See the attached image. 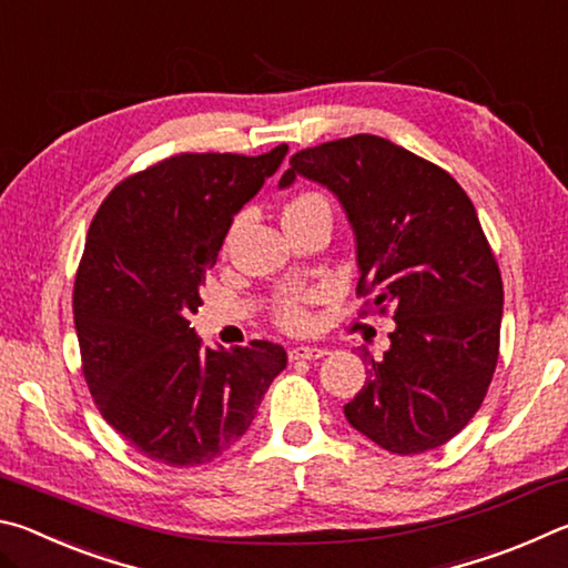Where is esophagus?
Masks as SVG:
<instances>
[{
  "instance_id": "esophagus-1",
  "label": "esophagus",
  "mask_w": 568,
  "mask_h": 568,
  "mask_svg": "<svg viewBox=\"0 0 568 568\" xmlns=\"http://www.w3.org/2000/svg\"><path fill=\"white\" fill-rule=\"evenodd\" d=\"M323 348H313V345H295V348L287 351V358L291 361H318L323 358Z\"/></svg>"
}]
</instances>
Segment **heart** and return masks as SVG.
Here are the masks:
<instances>
[{
    "label": "heart",
    "mask_w": 568,
    "mask_h": 568,
    "mask_svg": "<svg viewBox=\"0 0 568 568\" xmlns=\"http://www.w3.org/2000/svg\"><path fill=\"white\" fill-rule=\"evenodd\" d=\"M315 210H331L328 207V200H325L321 192H297L295 197L287 200L285 205V213H283V223L285 220H293V217H301L307 213H315ZM275 323L281 325V328L291 331V333H301L307 328V323H311V315H307V295L303 293H293V295H285L283 301H277L275 305Z\"/></svg>",
    "instance_id": "1"
}]
</instances>
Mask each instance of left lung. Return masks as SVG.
Instances as JSON below:
<instances>
[{
  "label": "left lung",
  "mask_w": 568,
  "mask_h": 568,
  "mask_svg": "<svg viewBox=\"0 0 568 568\" xmlns=\"http://www.w3.org/2000/svg\"><path fill=\"white\" fill-rule=\"evenodd\" d=\"M333 190L358 243L361 315H393L390 348L345 403L355 430L390 454L448 444L476 416L501 343L504 283L476 207L444 168L378 134L305 148L281 178Z\"/></svg>",
  "instance_id": "obj_1"
}]
</instances>
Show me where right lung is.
Masks as SVG:
<instances>
[{
  "instance_id": "right-lung-1",
  "label": "right lung",
  "mask_w": 568,
  "mask_h": 568,
  "mask_svg": "<svg viewBox=\"0 0 568 568\" xmlns=\"http://www.w3.org/2000/svg\"><path fill=\"white\" fill-rule=\"evenodd\" d=\"M285 152H180L124 178L92 217L72 291L82 373L102 418L158 464L217 458L285 368L271 341L213 351L190 328L235 213Z\"/></svg>"
}]
</instances>
